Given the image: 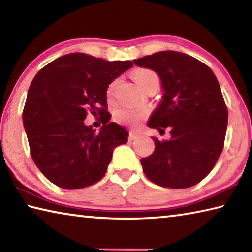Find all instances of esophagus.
<instances>
[{
    "mask_svg": "<svg viewBox=\"0 0 252 252\" xmlns=\"http://www.w3.org/2000/svg\"><path fill=\"white\" fill-rule=\"evenodd\" d=\"M138 138H140V133H138V132L131 131L130 133H129V140H130V141H133V140H136Z\"/></svg>",
    "mask_w": 252,
    "mask_h": 252,
    "instance_id": "1",
    "label": "esophagus"
}]
</instances>
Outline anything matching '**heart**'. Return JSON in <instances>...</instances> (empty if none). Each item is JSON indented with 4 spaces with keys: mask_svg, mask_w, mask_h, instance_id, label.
<instances>
[{
    "mask_svg": "<svg viewBox=\"0 0 252 252\" xmlns=\"http://www.w3.org/2000/svg\"><path fill=\"white\" fill-rule=\"evenodd\" d=\"M132 76H133V80L135 81V83L139 85L140 88H144L148 83H150L151 81L155 80H159L158 75L155 73V72L148 69H136L133 71L132 73ZM114 87H116V82L111 83L108 88V95H111L113 93ZM147 116V110L146 109H136V108H120L116 111L114 113V118L116 120L120 123H123V125H129V126H136L141 122L142 119L146 118Z\"/></svg>",
    "mask_w": 252,
    "mask_h": 252,
    "instance_id": "heart-1",
    "label": "heart"
}]
</instances>
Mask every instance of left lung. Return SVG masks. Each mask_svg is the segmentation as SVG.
I'll return each mask as SVG.
<instances>
[{"label":"left lung","instance_id":"8db88e82","mask_svg":"<svg viewBox=\"0 0 252 252\" xmlns=\"http://www.w3.org/2000/svg\"><path fill=\"white\" fill-rule=\"evenodd\" d=\"M133 63L160 76L163 94L148 126L159 132L170 127L171 134L162 141L153 138L155 151L141 159L144 174L172 189L197 185L223 149L228 110L218 80L199 60L176 51H161Z\"/></svg>","mask_w":252,"mask_h":252}]
</instances>
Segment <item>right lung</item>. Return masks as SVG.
<instances>
[{"mask_svg": "<svg viewBox=\"0 0 252 252\" xmlns=\"http://www.w3.org/2000/svg\"><path fill=\"white\" fill-rule=\"evenodd\" d=\"M131 66V61L76 52L58 58L34 76L23 126L34 163L55 186L73 190L94 185L105 174L114 148L127 142L125 127L104 116L109 84ZM89 112L105 117L99 132L84 125Z\"/></svg>", "mask_w": 252, "mask_h": 252, "instance_id": "add662e5", "label": "right lung"}]
</instances>
